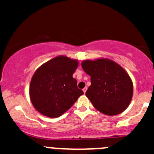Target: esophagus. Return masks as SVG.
<instances>
[{"label":"esophagus","instance_id":"esophagus-1","mask_svg":"<svg viewBox=\"0 0 154 154\" xmlns=\"http://www.w3.org/2000/svg\"><path fill=\"white\" fill-rule=\"evenodd\" d=\"M87 89H88L87 87H85V88H83L82 91H83V92H84V93H86V91H87Z\"/></svg>","mask_w":154,"mask_h":154}]
</instances>
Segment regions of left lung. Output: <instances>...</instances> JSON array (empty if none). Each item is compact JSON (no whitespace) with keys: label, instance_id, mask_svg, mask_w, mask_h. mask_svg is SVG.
<instances>
[{"label":"left lung","instance_id":"8db88e82","mask_svg":"<svg viewBox=\"0 0 154 154\" xmlns=\"http://www.w3.org/2000/svg\"><path fill=\"white\" fill-rule=\"evenodd\" d=\"M82 67L91 76V85L85 95L100 112L114 116L123 112L130 105L133 95V84L128 73L112 60L99 58L85 60Z\"/></svg>","mask_w":154,"mask_h":154}]
</instances>
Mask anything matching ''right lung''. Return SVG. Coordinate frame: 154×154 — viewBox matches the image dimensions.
Returning <instances> with one entry per match:
<instances>
[{"mask_svg":"<svg viewBox=\"0 0 154 154\" xmlns=\"http://www.w3.org/2000/svg\"><path fill=\"white\" fill-rule=\"evenodd\" d=\"M78 65L77 59L58 56L37 69L29 85V98L38 112L59 117L84 94L72 77Z\"/></svg>","mask_w":154,"mask_h":154,"instance_id":"right-lung-1","label":"right lung"}]
</instances>
